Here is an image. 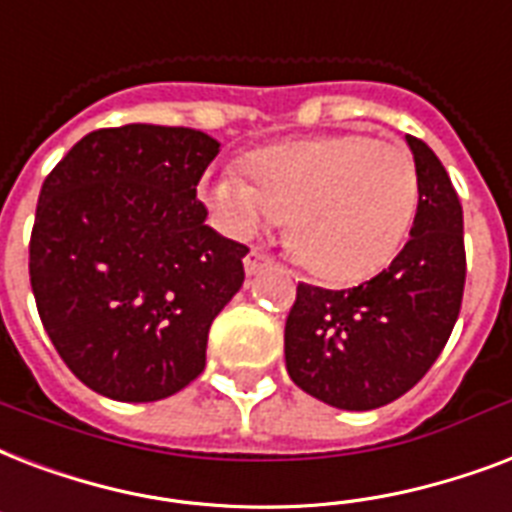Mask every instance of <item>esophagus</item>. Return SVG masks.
Returning a JSON list of instances; mask_svg holds the SVG:
<instances>
[{
  "instance_id": "1",
  "label": "esophagus",
  "mask_w": 512,
  "mask_h": 512,
  "mask_svg": "<svg viewBox=\"0 0 512 512\" xmlns=\"http://www.w3.org/2000/svg\"><path fill=\"white\" fill-rule=\"evenodd\" d=\"M243 264H245V272H248V275H259L261 269L272 264V256H269L264 248H251V251H248V256H245Z\"/></svg>"
}]
</instances>
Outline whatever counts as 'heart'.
I'll return each mask as SVG.
<instances>
[{
    "label": "heart",
    "mask_w": 512,
    "mask_h": 512,
    "mask_svg": "<svg viewBox=\"0 0 512 512\" xmlns=\"http://www.w3.org/2000/svg\"><path fill=\"white\" fill-rule=\"evenodd\" d=\"M248 181L224 173L208 189L237 235L288 219L304 267L328 280H360L390 261L419 202L417 165L403 146L368 136H320L269 146L245 160Z\"/></svg>",
    "instance_id": "b5f03b06"
}]
</instances>
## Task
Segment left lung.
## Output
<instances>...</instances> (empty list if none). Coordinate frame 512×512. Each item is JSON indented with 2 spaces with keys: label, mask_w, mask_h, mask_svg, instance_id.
I'll use <instances>...</instances> for the list:
<instances>
[{
  "label": "left lung",
  "mask_w": 512,
  "mask_h": 512,
  "mask_svg": "<svg viewBox=\"0 0 512 512\" xmlns=\"http://www.w3.org/2000/svg\"><path fill=\"white\" fill-rule=\"evenodd\" d=\"M406 144L419 176L411 240L355 288L299 283L285 320L293 384L344 411L387 406L411 390L446 347L462 307V205L433 149L414 136Z\"/></svg>",
  "instance_id": "obj_1"
}]
</instances>
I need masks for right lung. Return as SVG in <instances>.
<instances>
[{
  "instance_id": "add662e5",
  "label": "right lung",
  "mask_w": 512,
  "mask_h": 512,
  "mask_svg": "<svg viewBox=\"0 0 512 512\" xmlns=\"http://www.w3.org/2000/svg\"><path fill=\"white\" fill-rule=\"evenodd\" d=\"M219 141L192 128L87 133L45 178L29 275L50 342L90 390L149 403L205 368L213 318L245 280L248 248L197 200Z\"/></svg>"
}]
</instances>
